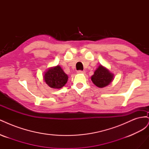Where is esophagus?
<instances>
[{"mask_svg": "<svg viewBox=\"0 0 149 149\" xmlns=\"http://www.w3.org/2000/svg\"><path fill=\"white\" fill-rule=\"evenodd\" d=\"M78 73H80V74H84L86 72L84 71H82V70H79L78 71Z\"/></svg>", "mask_w": 149, "mask_h": 149, "instance_id": "34e87169", "label": "esophagus"}]
</instances>
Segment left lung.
Listing matches in <instances>:
<instances>
[{"label": "left lung", "instance_id": "obj_1", "mask_svg": "<svg viewBox=\"0 0 149 149\" xmlns=\"http://www.w3.org/2000/svg\"><path fill=\"white\" fill-rule=\"evenodd\" d=\"M114 75L104 67L100 65L91 76L93 83L99 88H104L109 84L113 79Z\"/></svg>", "mask_w": 149, "mask_h": 149}]
</instances>
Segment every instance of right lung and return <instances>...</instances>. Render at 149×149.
Here are the masks:
<instances>
[{
    "instance_id": "add662e5",
    "label": "right lung",
    "mask_w": 149,
    "mask_h": 149,
    "mask_svg": "<svg viewBox=\"0 0 149 149\" xmlns=\"http://www.w3.org/2000/svg\"><path fill=\"white\" fill-rule=\"evenodd\" d=\"M68 76L60 66L52 68L45 74L44 79L50 88L60 89L67 83Z\"/></svg>"
}]
</instances>
